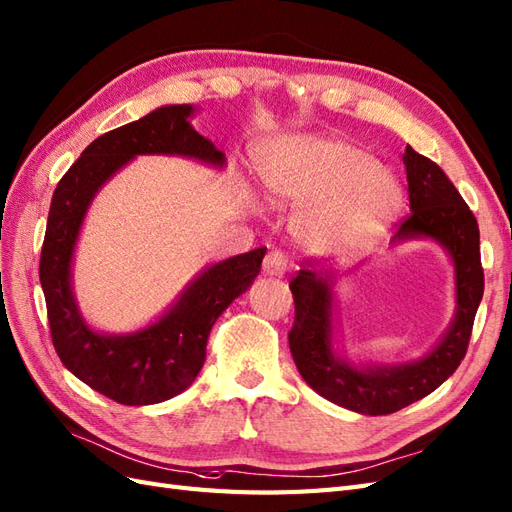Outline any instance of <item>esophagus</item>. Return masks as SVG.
Returning a JSON list of instances; mask_svg holds the SVG:
<instances>
[{"mask_svg":"<svg viewBox=\"0 0 512 512\" xmlns=\"http://www.w3.org/2000/svg\"><path fill=\"white\" fill-rule=\"evenodd\" d=\"M288 269V258L284 252L280 250H273L265 256V262H262V271H265V275H271V277H282Z\"/></svg>","mask_w":512,"mask_h":512,"instance_id":"esophagus-1","label":"esophagus"}]
</instances>
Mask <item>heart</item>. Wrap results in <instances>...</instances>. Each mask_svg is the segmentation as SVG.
Returning a JSON list of instances; mask_svg holds the SVG:
<instances>
[{
  "mask_svg": "<svg viewBox=\"0 0 512 512\" xmlns=\"http://www.w3.org/2000/svg\"><path fill=\"white\" fill-rule=\"evenodd\" d=\"M269 194L310 203L299 237L316 254L348 256L374 243L404 205L399 179L371 153L344 138L290 136L258 160Z\"/></svg>",
  "mask_w": 512,
  "mask_h": 512,
  "instance_id": "1",
  "label": "heart"
}]
</instances>
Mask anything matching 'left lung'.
Masks as SVG:
<instances>
[{"label": "left lung", "instance_id": "left-lung-1", "mask_svg": "<svg viewBox=\"0 0 512 512\" xmlns=\"http://www.w3.org/2000/svg\"><path fill=\"white\" fill-rule=\"evenodd\" d=\"M404 164L410 215L399 224L393 243L433 239L453 258L455 267L457 312L438 346L410 363L356 367L333 350L335 273L301 269L290 282L294 324L288 344L299 374L324 399L369 416L406 408L455 374L466 356L476 309L485 290L474 213L436 162L408 145Z\"/></svg>", "mask_w": 512, "mask_h": 512}]
</instances>
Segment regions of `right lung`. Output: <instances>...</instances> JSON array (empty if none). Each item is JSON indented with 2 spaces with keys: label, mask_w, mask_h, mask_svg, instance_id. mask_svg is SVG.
<instances>
[{
  "label": "right lung",
  "mask_w": 512,
  "mask_h": 512,
  "mask_svg": "<svg viewBox=\"0 0 512 512\" xmlns=\"http://www.w3.org/2000/svg\"><path fill=\"white\" fill-rule=\"evenodd\" d=\"M192 104H170L98 136L53 192L40 284L61 363L91 389L123 406H151L183 393L205 363L211 327L260 273L267 247L226 258L188 284L149 327L106 335L83 320L72 292V256L91 200L136 156H183L222 168L226 156L198 134Z\"/></svg>",
  "instance_id": "obj_1"
}]
</instances>
